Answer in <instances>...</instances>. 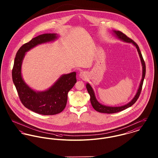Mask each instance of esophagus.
<instances>
[{
    "label": "esophagus",
    "instance_id": "34e87169",
    "mask_svg": "<svg viewBox=\"0 0 158 158\" xmlns=\"http://www.w3.org/2000/svg\"><path fill=\"white\" fill-rule=\"evenodd\" d=\"M79 77L82 79H86V77H87V73L85 72H80V73L79 74Z\"/></svg>",
    "mask_w": 158,
    "mask_h": 158
}]
</instances>
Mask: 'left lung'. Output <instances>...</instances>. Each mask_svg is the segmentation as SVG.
<instances>
[{
  "label": "left lung",
  "mask_w": 158,
  "mask_h": 158,
  "mask_svg": "<svg viewBox=\"0 0 158 158\" xmlns=\"http://www.w3.org/2000/svg\"><path fill=\"white\" fill-rule=\"evenodd\" d=\"M113 34L114 35V36H116V37H118L119 39L122 40L123 42L132 44L133 45H134L135 48H137L138 53L139 54L141 63V65H142V68H143V72H142L143 73H142V79L141 80L139 89L137 90V92L136 93L135 95L134 96V97L132 99V100L130 102L127 103V104H125V105L121 106H118V107L107 106L103 105L102 104H101L100 102H98V100H97L96 97H95V93H94V91L93 90V88L91 87V86L89 85V83L86 84V87L88 92L89 95H90V101H91V103L92 104L93 108L96 111H98V112L104 113H109V114L114 113H117V112H119V111H121L123 110H125L126 109L130 107L131 106H132L135 102H136V101L137 100V99L139 97V94H140L141 91L142 86H143V81H144V79L145 75H146V65H145V63H144V61L143 60V56H142V54L141 53V51L139 50V47L138 46V45L134 40H132V39H131L129 37H127L125 34H123L122 32H121L120 31L113 30Z\"/></svg>",
  "instance_id": "obj_1"
}]
</instances>
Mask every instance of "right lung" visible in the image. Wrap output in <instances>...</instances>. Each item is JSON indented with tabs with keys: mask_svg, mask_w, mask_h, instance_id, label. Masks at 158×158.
<instances>
[{
	"mask_svg": "<svg viewBox=\"0 0 158 158\" xmlns=\"http://www.w3.org/2000/svg\"><path fill=\"white\" fill-rule=\"evenodd\" d=\"M58 37L56 33L40 35L33 38L19 49L12 69V81L19 99L29 110L43 115H53L63 111L65 107L69 91L76 82V72L63 74L49 88L44 91L31 89L23 79L21 67L26 53L42 44L54 41Z\"/></svg>",
	"mask_w": 158,
	"mask_h": 158,
	"instance_id": "1",
	"label": "right lung"
}]
</instances>
